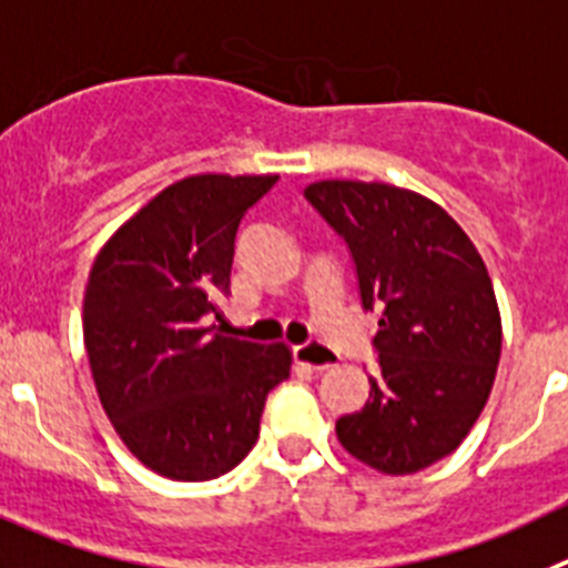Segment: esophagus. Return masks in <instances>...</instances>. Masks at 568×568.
<instances>
[{
  "label": "esophagus",
  "instance_id": "obj_1",
  "mask_svg": "<svg viewBox=\"0 0 568 568\" xmlns=\"http://www.w3.org/2000/svg\"><path fill=\"white\" fill-rule=\"evenodd\" d=\"M294 359L300 365L311 367V371H325V367H334L339 362V356L328 345H322V342H308V345L294 347Z\"/></svg>",
  "mask_w": 568,
  "mask_h": 568
}]
</instances>
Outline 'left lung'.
I'll return each instance as SVG.
<instances>
[{
  "mask_svg": "<svg viewBox=\"0 0 568 568\" xmlns=\"http://www.w3.org/2000/svg\"><path fill=\"white\" fill-rule=\"evenodd\" d=\"M305 197L354 254L362 305H382L379 373L336 438L379 473H418L467 438L493 390L504 331L487 265L467 232L410 189L316 181Z\"/></svg>",
  "mask_w": 568,
  "mask_h": 568,
  "instance_id": "8db88e82",
  "label": "left lung"
}]
</instances>
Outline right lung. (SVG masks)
Instances as JSON below:
<instances>
[{
	"label": "right lung",
	"instance_id": "add662e5",
	"mask_svg": "<svg viewBox=\"0 0 568 568\" xmlns=\"http://www.w3.org/2000/svg\"><path fill=\"white\" fill-rule=\"evenodd\" d=\"M280 175H189L106 240L84 288V347L106 418L138 462L209 481L246 458L265 396L288 379L285 342L212 334L240 217Z\"/></svg>",
	"mask_w": 568,
	"mask_h": 568
}]
</instances>
